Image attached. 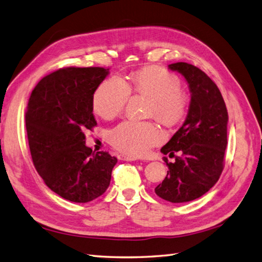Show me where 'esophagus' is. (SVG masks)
Segmentation results:
<instances>
[{
    "label": "esophagus",
    "instance_id": "obj_1",
    "mask_svg": "<svg viewBox=\"0 0 262 262\" xmlns=\"http://www.w3.org/2000/svg\"><path fill=\"white\" fill-rule=\"evenodd\" d=\"M118 158H119L120 160H126V162H134V160H137L136 157L128 156V155H124V154H120V155H118Z\"/></svg>",
    "mask_w": 262,
    "mask_h": 262
}]
</instances>
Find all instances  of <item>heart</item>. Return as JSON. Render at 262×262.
Returning a JSON list of instances; mask_svg holds the SVG:
<instances>
[{
  "mask_svg": "<svg viewBox=\"0 0 262 262\" xmlns=\"http://www.w3.org/2000/svg\"><path fill=\"white\" fill-rule=\"evenodd\" d=\"M149 97L147 115L156 117L165 126L183 122L188 112L189 95L180 87L179 78L162 67H145L130 74L129 83L120 76H112L100 84L93 96V110L105 119L122 113L130 94ZM116 149L130 156H143L163 140V133L154 122L125 120L110 133Z\"/></svg>",
  "mask_w": 262,
  "mask_h": 262,
  "instance_id": "obj_1",
  "label": "heart"
}]
</instances>
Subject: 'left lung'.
<instances>
[{"label": "left lung", "instance_id": "obj_1", "mask_svg": "<svg viewBox=\"0 0 262 262\" xmlns=\"http://www.w3.org/2000/svg\"><path fill=\"white\" fill-rule=\"evenodd\" d=\"M186 78L191 93L188 115L183 126L160 151H179L175 163H168L167 176L156 195L170 203L195 200L218 182L225 166L228 113L223 95L212 79L198 67L178 62L168 65Z\"/></svg>", "mask_w": 262, "mask_h": 262}]
</instances>
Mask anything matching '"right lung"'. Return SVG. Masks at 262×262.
Listing matches in <instances>:
<instances>
[{
	"label": "right lung",
	"mask_w": 262,
	"mask_h": 262,
	"mask_svg": "<svg viewBox=\"0 0 262 262\" xmlns=\"http://www.w3.org/2000/svg\"><path fill=\"white\" fill-rule=\"evenodd\" d=\"M104 67H64L32 91L25 125L33 164L49 188L73 203H89L108 188L117 158L93 151L85 132L97 125L93 96L108 75Z\"/></svg>",
	"instance_id": "obj_1"
}]
</instances>
